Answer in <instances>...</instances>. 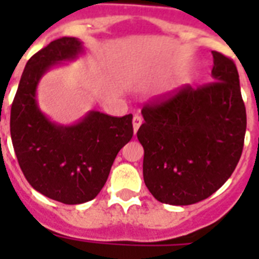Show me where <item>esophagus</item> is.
Masks as SVG:
<instances>
[{"label":"esophagus","mask_w":259,"mask_h":259,"mask_svg":"<svg viewBox=\"0 0 259 259\" xmlns=\"http://www.w3.org/2000/svg\"><path fill=\"white\" fill-rule=\"evenodd\" d=\"M141 123H142L141 115H138V114H136V115H134V117H133V130H134V134L137 133L138 127L141 126Z\"/></svg>","instance_id":"obj_1"}]
</instances>
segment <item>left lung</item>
Masks as SVG:
<instances>
[{
	"label": "left lung",
	"mask_w": 259,
	"mask_h": 259,
	"mask_svg": "<svg viewBox=\"0 0 259 259\" xmlns=\"http://www.w3.org/2000/svg\"><path fill=\"white\" fill-rule=\"evenodd\" d=\"M213 82L187 84L142 107L144 181L158 201L195 204L217 192L241 158L246 107L235 63L212 51Z\"/></svg>",
	"instance_id": "obj_1"
}]
</instances>
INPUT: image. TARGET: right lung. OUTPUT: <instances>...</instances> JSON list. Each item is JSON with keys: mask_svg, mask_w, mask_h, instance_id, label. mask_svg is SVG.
I'll return each mask as SVG.
<instances>
[{"mask_svg": "<svg viewBox=\"0 0 259 259\" xmlns=\"http://www.w3.org/2000/svg\"><path fill=\"white\" fill-rule=\"evenodd\" d=\"M75 37L51 41L28 60L10 110V136L24 176L44 196L64 204L93 200L118 152L133 137V115L90 111L71 126L51 122L36 101L38 80L60 62L82 54Z\"/></svg>", "mask_w": 259, "mask_h": 259, "instance_id": "1", "label": "right lung"}]
</instances>
